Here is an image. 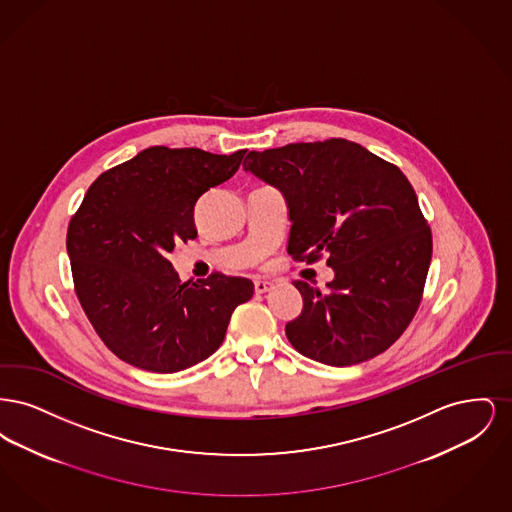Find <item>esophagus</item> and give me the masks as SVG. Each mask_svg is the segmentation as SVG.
Masks as SVG:
<instances>
[{
    "instance_id": "obj_1",
    "label": "esophagus",
    "mask_w": 512,
    "mask_h": 512,
    "mask_svg": "<svg viewBox=\"0 0 512 512\" xmlns=\"http://www.w3.org/2000/svg\"><path fill=\"white\" fill-rule=\"evenodd\" d=\"M272 290V282H267V280H257L255 282V292L257 293H267Z\"/></svg>"
}]
</instances>
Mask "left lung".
Instances as JSON below:
<instances>
[{
  "instance_id": "left-lung-1",
  "label": "left lung",
  "mask_w": 512,
  "mask_h": 512,
  "mask_svg": "<svg viewBox=\"0 0 512 512\" xmlns=\"http://www.w3.org/2000/svg\"><path fill=\"white\" fill-rule=\"evenodd\" d=\"M244 171L284 195L293 259L326 253L334 270L326 292L293 282L303 297L286 324L293 347L330 366L384 353L413 320L432 261V232L405 174L341 138L249 151Z\"/></svg>"
}]
</instances>
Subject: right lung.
Segmentation results:
<instances>
[{"label":"right lung","instance_id":"add662e5","mask_svg":"<svg viewBox=\"0 0 512 512\" xmlns=\"http://www.w3.org/2000/svg\"><path fill=\"white\" fill-rule=\"evenodd\" d=\"M244 155L147 147L88 188L67 232L74 290L124 363L171 374L205 361L251 299L247 278L215 272L182 282L167 259L176 242L197 238V199L232 178Z\"/></svg>","mask_w":512,"mask_h":512}]
</instances>
